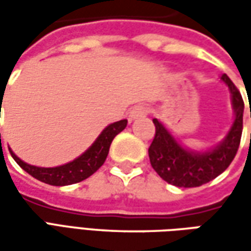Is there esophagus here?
I'll use <instances>...</instances> for the list:
<instances>
[{"instance_id": "esophagus-1", "label": "esophagus", "mask_w": 251, "mask_h": 251, "mask_svg": "<svg viewBox=\"0 0 251 251\" xmlns=\"http://www.w3.org/2000/svg\"><path fill=\"white\" fill-rule=\"evenodd\" d=\"M148 113H150V110H148V107L145 104H138L131 111V117L132 119H138V117H142V116H147Z\"/></svg>"}]
</instances>
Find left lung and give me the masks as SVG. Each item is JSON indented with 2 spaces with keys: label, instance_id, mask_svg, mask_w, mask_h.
I'll return each mask as SVG.
<instances>
[{
  "label": "left lung",
  "instance_id": "left-lung-1",
  "mask_svg": "<svg viewBox=\"0 0 251 251\" xmlns=\"http://www.w3.org/2000/svg\"><path fill=\"white\" fill-rule=\"evenodd\" d=\"M225 79L229 82L230 89H235V85L230 82L226 75ZM235 101H237L235 103L236 120L230 132L227 134L226 140L221 147L202 158H190L181 153L176 144L169 140L165 128L155 120V138L151 144L148 153L152 168L160 177L168 181L169 184L177 187H200L226 170L236 156L243 128V107L240 104L239 93L236 99L233 96V103Z\"/></svg>",
  "mask_w": 251,
  "mask_h": 251
}]
</instances>
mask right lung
<instances>
[{"label":"right lung","mask_w":251,"mask_h":251,"mask_svg":"<svg viewBox=\"0 0 251 251\" xmlns=\"http://www.w3.org/2000/svg\"><path fill=\"white\" fill-rule=\"evenodd\" d=\"M127 127V120H120L107 126L101 134L92 144V147L88 151H85L79 158H76L73 162L57 166V168H36L25 163L19 158L15 156L18 165L25 169L29 175H32L34 178L51 184V186H68L74 183H79L85 178L92 176L98 169L100 168L107 158V153L110 150L111 141L114 137ZM1 137V135H0Z\"/></svg>","instance_id":"right-lung-1"}]
</instances>
